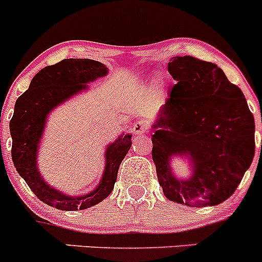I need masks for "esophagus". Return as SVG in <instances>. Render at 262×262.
I'll list each match as a JSON object with an SVG mask.
<instances>
[{
	"label": "esophagus",
	"instance_id": "obj_1",
	"mask_svg": "<svg viewBox=\"0 0 262 262\" xmlns=\"http://www.w3.org/2000/svg\"><path fill=\"white\" fill-rule=\"evenodd\" d=\"M147 130V124L143 120H138L134 123L133 125V133L134 134H143Z\"/></svg>",
	"mask_w": 262,
	"mask_h": 262
}]
</instances>
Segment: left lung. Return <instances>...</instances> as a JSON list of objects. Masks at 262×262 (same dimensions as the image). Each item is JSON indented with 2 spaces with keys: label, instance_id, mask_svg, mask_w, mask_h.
<instances>
[{
  "label": "left lung",
  "instance_id": "obj_1",
  "mask_svg": "<svg viewBox=\"0 0 262 262\" xmlns=\"http://www.w3.org/2000/svg\"><path fill=\"white\" fill-rule=\"evenodd\" d=\"M173 84L153 124L152 158L163 194L187 207L228 199L255 156V120L244 92L216 64L184 55L168 62ZM186 155L189 179L173 175L170 160Z\"/></svg>",
  "mask_w": 262,
  "mask_h": 262
}]
</instances>
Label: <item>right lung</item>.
Listing matches in <instances>:
<instances>
[{
  "instance_id": "obj_1",
  "label": "right lung",
  "mask_w": 262,
  "mask_h": 262,
  "mask_svg": "<svg viewBox=\"0 0 262 262\" xmlns=\"http://www.w3.org/2000/svg\"><path fill=\"white\" fill-rule=\"evenodd\" d=\"M107 75L105 64L92 59H63L39 71L16 100L10 121L11 156L18 175L41 202L59 210H82L104 200L114 189L118 170L132 146L130 134H121L105 150V170L99 186L81 196L66 195L49 186L38 170V148L48 114L70 97L87 90L89 82Z\"/></svg>"
}]
</instances>
